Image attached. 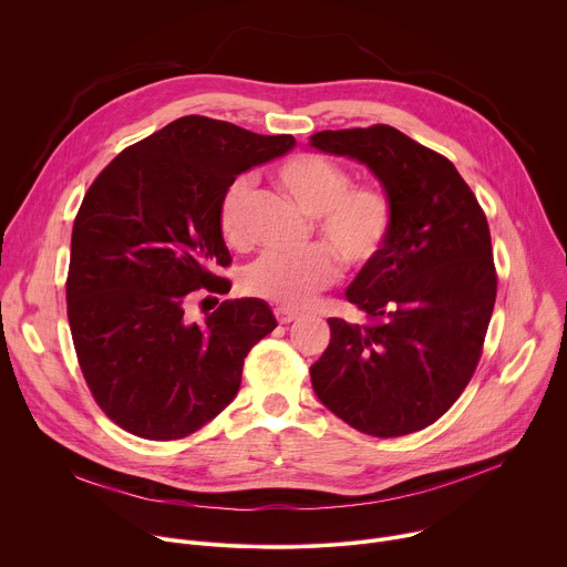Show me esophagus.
<instances>
[{"label":"esophagus","instance_id":"obj_1","mask_svg":"<svg viewBox=\"0 0 567 567\" xmlns=\"http://www.w3.org/2000/svg\"><path fill=\"white\" fill-rule=\"evenodd\" d=\"M298 316H300V311H296V309H289V307H276V318H278V322H282V326H287V322L296 320Z\"/></svg>","mask_w":567,"mask_h":567}]
</instances>
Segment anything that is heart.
<instances>
[{
    "label": "heart",
    "instance_id": "b5f03b06",
    "mask_svg": "<svg viewBox=\"0 0 567 567\" xmlns=\"http://www.w3.org/2000/svg\"><path fill=\"white\" fill-rule=\"evenodd\" d=\"M276 179L300 210L316 217L320 239L336 254L311 247L298 256H262L241 274V289L285 307H302L337 280V258L348 269H365L381 256L392 228V206L383 193L352 186L350 173L320 154L305 152L287 158ZM249 190L247 177H235L217 204L219 235L233 249L247 247Z\"/></svg>",
    "mask_w": 567,
    "mask_h": 567
}]
</instances>
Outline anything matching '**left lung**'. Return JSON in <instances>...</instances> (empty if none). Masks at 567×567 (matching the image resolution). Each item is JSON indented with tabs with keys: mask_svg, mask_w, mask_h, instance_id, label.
I'll return each instance as SVG.
<instances>
[{
	"mask_svg": "<svg viewBox=\"0 0 567 567\" xmlns=\"http://www.w3.org/2000/svg\"><path fill=\"white\" fill-rule=\"evenodd\" d=\"M309 145L368 166L392 206L381 256L346 291L370 322L328 318L311 388L365 435L422 431L453 406L482 354L498 287L487 217L446 156L390 125L316 132Z\"/></svg>",
	"mask_w": 567,
	"mask_h": 567,
	"instance_id": "obj_1",
	"label": "left lung"
}]
</instances>
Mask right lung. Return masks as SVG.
Returning a JSON list of instances; mask_svg holds the SVG:
<instances>
[{
	"mask_svg": "<svg viewBox=\"0 0 567 567\" xmlns=\"http://www.w3.org/2000/svg\"><path fill=\"white\" fill-rule=\"evenodd\" d=\"M289 134L184 116L123 150L73 221L66 313L80 370L105 415L145 440H182L217 417L251 348L278 326L260 298L193 322V291H228L221 190L287 154Z\"/></svg>",
	"mask_w": 567,
	"mask_h": 567,
	"instance_id": "obj_1",
	"label": "right lung"
}]
</instances>
